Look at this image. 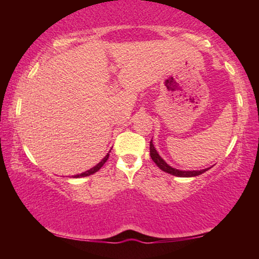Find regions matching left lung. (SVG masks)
<instances>
[{"label":"left lung","mask_w":259,"mask_h":259,"mask_svg":"<svg viewBox=\"0 0 259 259\" xmlns=\"http://www.w3.org/2000/svg\"><path fill=\"white\" fill-rule=\"evenodd\" d=\"M150 154H151V158L152 160L155 162V165L158 166L159 168L162 169V171L166 172V173H169V175L172 176H176V177H183V178H189V177H197L201 175V173L206 172L208 168H204V169H200V171H183V169H177L175 167H172V166H169L167 162H166L164 159H162L160 155H159L158 151L155 150L153 143H152V140L150 141Z\"/></svg>","instance_id":"left-lung-1"}]
</instances>
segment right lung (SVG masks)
<instances>
[{"mask_svg": "<svg viewBox=\"0 0 259 259\" xmlns=\"http://www.w3.org/2000/svg\"><path fill=\"white\" fill-rule=\"evenodd\" d=\"M111 152V151H109ZM108 157H109V153H107V155H106V157L102 159V160L99 162V164H97L94 166V167H92V168H90L88 169V171H86V172H82V173H80V175H75V176H73V178H82V177H88V176H91V175H93V173H95V172H98L99 169H100L102 166H104V164L106 161H107V159H108Z\"/></svg>", "mask_w": 259, "mask_h": 259, "instance_id": "add662e5", "label": "right lung"}]
</instances>
